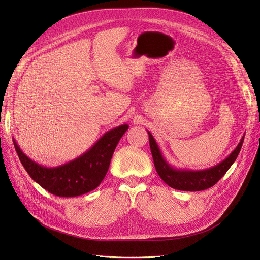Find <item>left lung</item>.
I'll list each match as a JSON object with an SVG mask.
<instances>
[{"label":"left lung","instance_id":"left-lung-1","mask_svg":"<svg viewBox=\"0 0 260 260\" xmlns=\"http://www.w3.org/2000/svg\"><path fill=\"white\" fill-rule=\"evenodd\" d=\"M147 133L149 137V147H151L157 174L159 175L164 182L168 184L170 187L180 191L191 192L206 190V188L215 185L224 176L225 172L229 170L235 159H237L244 141L243 136L238 146L233 149V152L224 160L219 162L216 166L204 170H188L172 167L165 159L160 148L157 145L152 133L149 131H147Z\"/></svg>","mask_w":260,"mask_h":260}]
</instances>
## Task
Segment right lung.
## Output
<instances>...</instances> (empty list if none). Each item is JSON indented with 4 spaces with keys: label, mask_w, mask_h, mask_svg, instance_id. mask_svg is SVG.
Segmentation results:
<instances>
[{
    "label": "right lung",
    "mask_w": 260,
    "mask_h": 260,
    "mask_svg": "<svg viewBox=\"0 0 260 260\" xmlns=\"http://www.w3.org/2000/svg\"><path fill=\"white\" fill-rule=\"evenodd\" d=\"M128 128V124H121L105 132L85 153L57 167L39 165L23 154L15 139L13 142L23 168L37 183L56 196L75 198L93 191L101 184L115 148Z\"/></svg>",
    "instance_id": "right-lung-1"
}]
</instances>
